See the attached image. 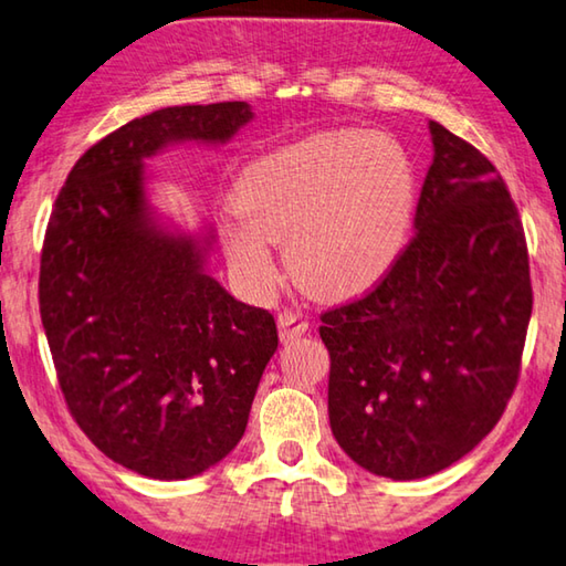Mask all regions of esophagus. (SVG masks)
I'll return each instance as SVG.
<instances>
[{
  "instance_id": "1",
  "label": "esophagus",
  "mask_w": 566,
  "mask_h": 566,
  "mask_svg": "<svg viewBox=\"0 0 566 566\" xmlns=\"http://www.w3.org/2000/svg\"><path fill=\"white\" fill-rule=\"evenodd\" d=\"M305 331H308V321H305L301 313H295V311L277 313V333H281V340H285V344L303 336Z\"/></svg>"
}]
</instances>
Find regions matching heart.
Listing matches in <instances>:
<instances>
[{
	"label": "heart",
	"instance_id": "1",
	"mask_svg": "<svg viewBox=\"0 0 566 566\" xmlns=\"http://www.w3.org/2000/svg\"><path fill=\"white\" fill-rule=\"evenodd\" d=\"M416 198V165L396 137L318 133L245 165L233 188L245 220L222 228V245L250 289L273 285L277 240L301 289L318 298H350L398 261Z\"/></svg>",
	"mask_w": 566,
	"mask_h": 566
}]
</instances>
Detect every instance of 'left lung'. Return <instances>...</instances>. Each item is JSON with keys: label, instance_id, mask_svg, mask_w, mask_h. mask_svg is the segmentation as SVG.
Masks as SVG:
<instances>
[{"label": "left lung", "instance_id": "left-lung-1", "mask_svg": "<svg viewBox=\"0 0 566 566\" xmlns=\"http://www.w3.org/2000/svg\"><path fill=\"white\" fill-rule=\"evenodd\" d=\"M416 235L374 291L321 313L338 447L376 476L451 467L512 398L532 316L530 253L506 182L474 145L429 123Z\"/></svg>", "mask_w": 566, "mask_h": 566}]
</instances>
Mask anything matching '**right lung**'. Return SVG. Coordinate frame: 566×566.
Masks as SVG:
<instances>
[{"mask_svg": "<svg viewBox=\"0 0 566 566\" xmlns=\"http://www.w3.org/2000/svg\"><path fill=\"white\" fill-rule=\"evenodd\" d=\"M250 119L248 102L137 117L92 145L54 200L40 313L64 403L105 457L143 476L190 479L226 459L277 348L271 313L206 273L210 238L165 233L145 200V157L226 143Z\"/></svg>", "mask_w": 566, "mask_h": 566, "instance_id": "right-lung-1", "label": "right lung"}]
</instances>
